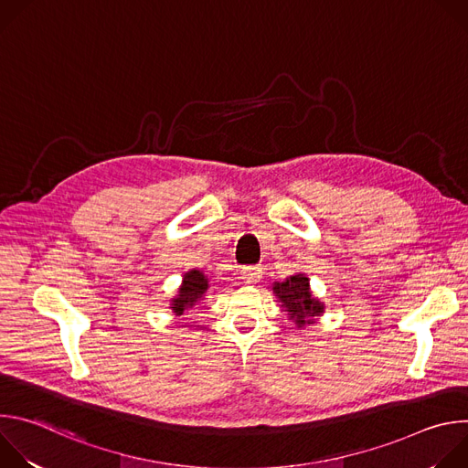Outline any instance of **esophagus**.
I'll list each match as a JSON object with an SVG mask.
<instances>
[{"instance_id":"34e87169","label":"esophagus","mask_w":468,"mask_h":468,"mask_svg":"<svg viewBox=\"0 0 468 468\" xmlns=\"http://www.w3.org/2000/svg\"><path fill=\"white\" fill-rule=\"evenodd\" d=\"M261 278H262V269H261V266H244V269L240 271V280L246 285H253Z\"/></svg>"}]
</instances>
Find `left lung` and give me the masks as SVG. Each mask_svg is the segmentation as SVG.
<instances>
[{
	"label": "left lung",
	"instance_id": "1",
	"mask_svg": "<svg viewBox=\"0 0 468 468\" xmlns=\"http://www.w3.org/2000/svg\"><path fill=\"white\" fill-rule=\"evenodd\" d=\"M274 294L278 296L283 311L289 318L298 324V327L314 324V318L324 313V303L313 296L309 287V278L305 274H296L282 283H274Z\"/></svg>",
	"mask_w": 468,
	"mask_h": 468
}]
</instances>
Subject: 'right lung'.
Here are the masks:
<instances>
[{
	"instance_id": "add662e5",
	"label": "right lung",
	"mask_w": 468,
	"mask_h": 468,
	"mask_svg": "<svg viewBox=\"0 0 468 468\" xmlns=\"http://www.w3.org/2000/svg\"><path fill=\"white\" fill-rule=\"evenodd\" d=\"M207 289L209 280L202 271L186 272L177 291V296L172 298V311L176 313V316L183 314L186 309H192L199 300H204Z\"/></svg>"
}]
</instances>
